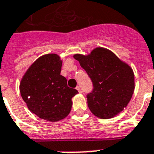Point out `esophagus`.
Wrapping results in <instances>:
<instances>
[{
	"instance_id": "obj_1",
	"label": "esophagus",
	"mask_w": 154,
	"mask_h": 154,
	"mask_svg": "<svg viewBox=\"0 0 154 154\" xmlns=\"http://www.w3.org/2000/svg\"><path fill=\"white\" fill-rule=\"evenodd\" d=\"M76 89H77V91L79 92V93H82V89H81V88H80V86H78V85H77V88H76Z\"/></svg>"
}]
</instances>
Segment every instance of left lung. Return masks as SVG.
I'll use <instances>...</instances> for the list:
<instances>
[{
	"mask_svg": "<svg viewBox=\"0 0 154 154\" xmlns=\"http://www.w3.org/2000/svg\"><path fill=\"white\" fill-rule=\"evenodd\" d=\"M91 78L94 89L87 95V103L93 114L109 119L127 106L134 91L132 68L110 50L97 47L88 55L75 54Z\"/></svg>",
	"mask_w": 154,
	"mask_h": 154,
	"instance_id": "left-lung-1",
	"label": "left lung"
}]
</instances>
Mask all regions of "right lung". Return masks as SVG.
Returning a JSON list of instances; mask_svg holds the SVG:
<instances>
[{
    "label": "right lung",
    "mask_w": 154,
    "mask_h": 154,
    "mask_svg": "<svg viewBox=\"0 0 154 154\" xmlns=\"http://www.w3.org/2000/svg\"><path fill=\"white\" fill-rule=\"evenodd\" d=\"M62 60L56 53L35 60L23 76L20 92L29 109L38 117L55 122L66 117L72 108L77 89L68 87L60 75Z\"/></svg>",
    "instance_id": "obj_1"
}]
</instances>
